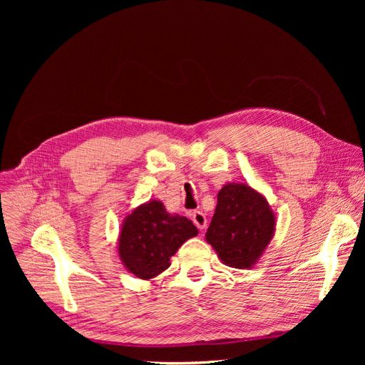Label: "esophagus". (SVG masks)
Segmentation results:
<instances>
[{"label":"esophagus","instance_id":"1","mask_svg":"<svg viewBox=\"0 0 365 365\" xmlns=\"http://www.w3.org/2000/svg\"><path fill=\"white\" fill-rule=\"evenodd\" d=\"M192 220H193V224L200 230H204L207 227V217L202 212H193L192 213Z\"/></svg>","mask_w":365,"mask_h":365}]
</instances>
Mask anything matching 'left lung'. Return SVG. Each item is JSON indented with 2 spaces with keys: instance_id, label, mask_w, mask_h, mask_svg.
Wrapping results in <instances>:
<instances>
[{
  "instance_id": "left-lung-1",
  "label": "left lung",
  "mask_w": 365,
  "mask_h": 365,
  "mask_svg": "<svg viewBox=\"0 0 365 365\" xmlns=\"http://www.w3.org/2000/svg\"><path fill=\"white\" fill-rule=\"evenodd\" d=\"M274 231L275 215L267 197L245 182H228L217 193L205 239L227 267L250 269L269 245Z\"/></svg>"
}]
</instances>
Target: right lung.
<instances>
[{
	"instance_id": "1",
	"label": "right lung",
	"mask_w": 365,
	"mask_h": 365,
	"mask_svg": "<svg viewBox=\"0 0 365 365\" xmlns=\"http://www.w3.org/2000/svg\"><path fill=\"white\" fill-rule=\"evenodd\" d=\"M197 228L190 219L165 212L153 200L128 215L118 236V256L125 268L138 279L149 280L170 267V257Z\"/></svg>"
}]
</instances>
